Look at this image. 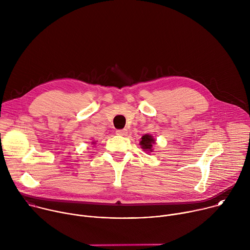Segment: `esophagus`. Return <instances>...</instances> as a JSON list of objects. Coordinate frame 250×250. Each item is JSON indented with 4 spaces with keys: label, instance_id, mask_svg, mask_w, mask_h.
<instances>
[{
    "label": "esophagus",
    "instance_id": "34e87169",
    "mask_svg": "<svg viewBox=\"0 0 250 250\" xmlns=\"http://www.w3.org/2000/svg\"><path fill=\"white\" fill-rule=\"evenodd\" d=\"M116 133H117L118 135L125 136V135H126V134H127V130H126V129H118V130L116 131Z\"/></svg>",
    "mask_w": 250,
    "mask_h": 250
}]
</instances>
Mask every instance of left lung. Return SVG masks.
Returning a JSON list of instances; mask_svg holds the SVG:
<instances>
[{
  "label": "left lung",
  "instance_id": "1",
  "mask_svg": "<svg viewBox=\"0 0 250 250\" xmlns=\"http://www.w3.org/2000/svg\"><path fill=\"white\" fill-rule=\"evenodd\" d=\"M155 144V139L150 134H145L140 139V146L145 151H152V146Z\"/></svg>",
  "mask_w": 250,
  "mask_h": 250
}]
</instances>
